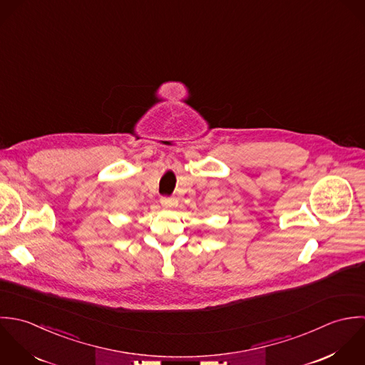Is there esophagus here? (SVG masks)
I'll list each match as a JSON object with an SVG mask.
<instances>
[{
	"instance_id": "34e87169",
	"label": "esophagus",
	"mask_w": 365,
	"mask_h": 365,
	"mask_svg": "<svg viewBox=\"0 0 365 365\" xmlns=\"http://www.w3.org/2000/svg\"><path fill=\"white\" fill-rule=\"evenodd\" d=\"M160 205H162L165 209H172V207L178 206V200H176V199H172V197H162V199H160Z\"/></svg>"
}]
</instances>
